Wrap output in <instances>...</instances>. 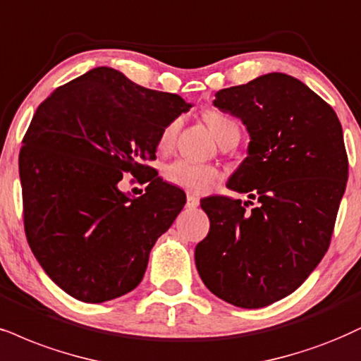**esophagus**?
I'll list each match as a JSON object with an SVG mask.
<instances>
[{
    "mask_svg": "<svg viewBox=\"0 0 361 361\" xmlns=\"http://www.w3.org/2000/svg\"><path fill=\"white\" fill-rule=\"evenodd\" d=\"M199 197L197 195H194V194H188V207L189 209H194V207H197L199 206Z\"/></svg>",
    "mask_w": 361,
    "mask_h": 361,
    "instance_id": "1",
    "label": "esophagus"
}]
</instances>
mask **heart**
<instances>
[{
    "label": "heart",
    "mask_w": 361,
    "mask_h": 361,
    "mask_svg": "<svg viewBox=\"0 0 361 361\" xmlns=\"http://www.w3.org/2000/svg\"><path fill=\"white\" fill-rule=\"evenodd\" d=\"M202 118L222 147L228 144H238L241 128H239V122L234 117L221 112V110H207V112H204ZM177 130H179L177 120H173L164 128L157 140L159 152H169L172 149L176 144ZM219 177L221 173L217 167L209 166V164H195L185 159L173 160L164 169V179L169 184L194 194L207 192L219 180Z\"/></svg>",
    "instance_id": "b5f03b06"
}]
</instances>
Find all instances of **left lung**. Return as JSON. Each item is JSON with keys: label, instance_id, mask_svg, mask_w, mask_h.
I'll return each instance as SVG.
<instances>
[{"label": "left lung", "instance_id": "obj_1", "mask_svg": "<svg viewBox=\"0 0 361 361\" xmlns=\"http://www.w3.org/2000/svg\"><path fill=\"white\" fill-rule=\"evenodd\" d=\"M214 105L241 118L249 155L228 195L201 201L211 221L195 266L211 293L239 308H262L303 284L330 247L348 180V155L335 110L286 73L222 88Z\"/></svg>", "mask_w": 361, "mask_h": 361}]
</instances>
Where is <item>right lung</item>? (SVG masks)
Returning <instances> with one entry per match:
<instances>
[{"instance_id": "add662e5", "label": "right lung", "mask_w": 361, "mask_h": 361, "mask_svg": "<svg viewBox=\"0 0 361 361\" xmlns=\"http://www.w3.org/2000/svg\"><path fill=\"white\" fill-rule=\"evenodd\" d=\"M189 104L99 66L58 87L33 115L20 150L28 244L58 286L85 303L132 291L149 252L185 204L147 162ZM123 173L149 181L130 200Z\"/></svg>"}]
</instances>
